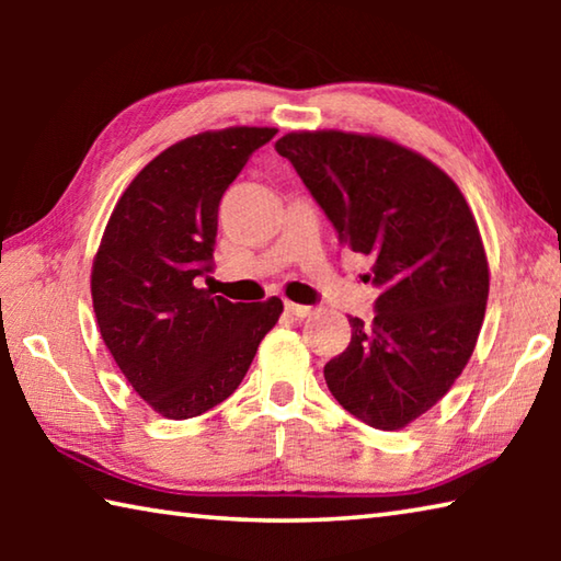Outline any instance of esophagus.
<instances>
[{
  "label": "esophagus",
  "mask_w": 561,
  "mask_h": 561,
  "mask_svg": "<svg viewBox=\"0 0 561 561\" xmlns=\"http://www.w3.org/2000/svg\"><path fill=\"white\" fill-rule=\"evenodd\" d=\"M284 309H287V314L304 319L311 314V307H304V304H294V301H284Z\"/></svg>",
  "instance_id": "obj_1"
}]
</instances>
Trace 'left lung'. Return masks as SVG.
Listing matches in <instances>:
<instances>
[{"mask_svg":"<svg viewBox=\"0 0 561 561\" xmlns=\"http://www.w3.org/2000/svg\"><path fill=\"white\" fill-rule=\"evenodd\" d=\"M339 232L371 257L376 317H351L324 366L331 396L378 431H401L440 401L478 341L490 270L460 187L415 150L378 136L299 130L277 140Z\"/></svg>","mask_w":561,"mask_h":561,"instance_id":"left-lung-1","label":"left lung"}]
</instances>
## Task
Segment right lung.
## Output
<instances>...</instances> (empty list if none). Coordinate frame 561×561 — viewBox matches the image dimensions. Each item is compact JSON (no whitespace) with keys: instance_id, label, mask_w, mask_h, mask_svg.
<instances>
[{"instance_id":"obj_1","label":"right lung","mask_w":561,"mask_h":561,"mask_svg":"<svg viewBox=\"0 0 561 561\" xmlns=\"http://www.w3.org/2000/svg\"><path fill=\"white\" fill-rule=\"evenodd\" d=\"M277 128L197 133L133 178L91 270L93 311L111 356L144 401L185 421L234 393L282 299L232 304L197 282L213 272L225 190Z\"/></svg>"}]
</instances>
